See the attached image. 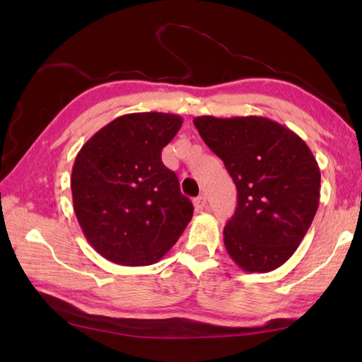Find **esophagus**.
<instances>
[{
	"instance_id": "obj_1",
	"label": "esophagus",
	"mask_w": 362,
	"mask_h": 362,
	"mask_svg": "<svg viewBox=\"0 0 362 362\" xmlns=\"http://www.w3.org/2000/svg\"><path fill=\"white\" fill-rule=\"evenodd\" d=\"M193 204H194V206H196V210H204L205 205H206V197H205L204 194L199 196V197L194 199Z\"/></svg>"
}]
</instances>
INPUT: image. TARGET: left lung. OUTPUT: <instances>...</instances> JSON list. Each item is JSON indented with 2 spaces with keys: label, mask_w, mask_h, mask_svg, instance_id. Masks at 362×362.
Listing matches in <instances>:
<instances>
[{
  "label": "left lung",
  "mask_w": 362,
  "mask_h": 362,
  "mask_svg": "<svg viewBox=\"0 0 362 362\" xmlns=\"http://www.w3.org/2000/svg\"><path fill=\"white\" fill-rule=\"evenodd\" d=\"M238 189L224 227L230 258L245 272H271L292 257L316 216L320 169L297 134L263 117L193 119Z\"/></svg>",
  "instance_id": "8db88e82"
}]
</instances>
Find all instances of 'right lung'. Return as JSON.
<instances>
[{
	"label": "right lung",
	"instance_id": "right-lung-1",
	"mask_svg": "<svg viewBox=\"0 0 362 362\" xmlns=\"http://www.w3.org/2000/svg\"><path fill=\"white\" fill-rule=\"evenodd\" d=\"M182 122L171 113L122 115L98 130L74 160L76 218L91 247L112 263H157L193 218V204L161 161V149Z\"/></svg>",
	"mask_w": 362,
	"mask_h": 362
}]
</instances>
